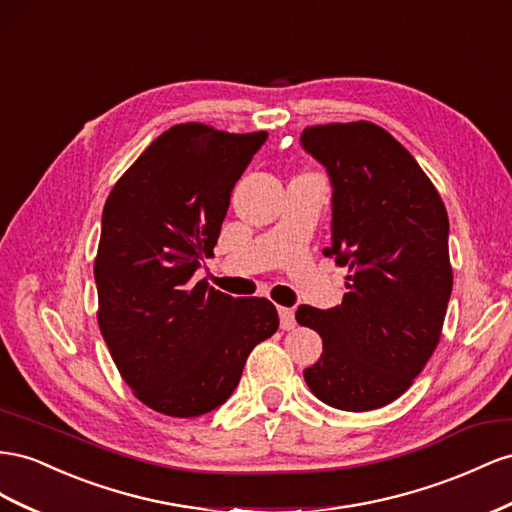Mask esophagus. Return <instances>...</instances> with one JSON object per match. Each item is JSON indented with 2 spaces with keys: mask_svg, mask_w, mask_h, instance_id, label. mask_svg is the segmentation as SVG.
<instances>
[{
  "mask_svg": "<svg viewBox=\"0 0 512 512\" xmlns=\"http://www.w3.org/2000/svg\"><path fill=\"white\" fill-rule=\"evenodd\" d=\"M278 314H280V327L282 329H293L297 323H295V312L290 308H278Z\"/></svg>",
  "mask_w": 512,
  "mask_h": 512,
  "instance_id": "esophagus-1",
  "label": "esophagus"
}]
</instances>
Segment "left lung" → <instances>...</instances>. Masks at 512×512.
Segmentation results:
<instances>
[{
	"label": "left lung",
	"mask_w": 512,
	"mask_h": 512,
	"mask_svg": "<svg viewBox=\"0 0 512 512\" xmlns=\"http://www.w3.org/2000/svg\"><path fill=\"white\" fill-rule=\"evenodd\" d=\"M301 146L331 181V247L349 267L340 306H299L323 353L303 370L312 394L342 411L390 405L431 359L452 293L448 213L418 161L377 124L303 129Z\"/></svg>",
	"instance_id": "left-lung-1"
}]
</instances>
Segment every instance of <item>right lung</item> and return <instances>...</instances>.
Wrapping results in <instances>:
<instances>
[{
  "instance_id": "1",
  "label": "right lung",
  "mask_w": 512,
  "mask_h": 512,
  "mask_svg": "<svg viewBox=\"0 0 512 512\" xmlns=\"http://www.w3.org/2000/svg\"><path fill=\"white\" fill-rule=\"evenodd\" d=\"M265 140L267 131L174 124L105 202L96 319L124 383L165 416L196 418L226 403L247 355L278 331L269 299L193 282L213 256L234 183Z\"/></svg>"
}]
</instances>
